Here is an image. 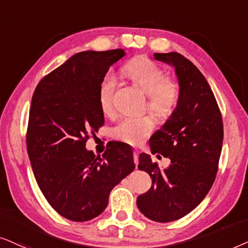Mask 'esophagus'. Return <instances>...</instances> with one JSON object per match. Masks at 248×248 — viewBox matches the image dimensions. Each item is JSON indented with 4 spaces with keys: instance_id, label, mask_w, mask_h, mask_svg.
Masks as SVG:
<instances>
[{
    "instance_id": "34e87169",
    "label": "esophagus",
    "mask_w": 248,
    "mask_h": 248,
    "mask_svg": "<svg viewBox=\"0 0 248 248\" xmlns=\"http://www.w3.org/2000/svg\"><path fill=\"white\" fill-rule=\"evenodd\" d=\"M138 156H140V152L137 150L134 151V161H135V164H136V167L138 166Z\"/></svg>"
}]
</instances>
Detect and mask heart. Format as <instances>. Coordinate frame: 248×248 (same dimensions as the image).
<instances>
[{
    "label": "heart",
    "mask_w": 248,
    "mask_h": 248,
    "mask_svg": "<svg viewBox=\"0 0 248 248\" xmlns=\"http://www.w3.org/2000/svg\"><path fill=\"white\" fill-rule=\"evenodd\" d=\"M122 72L138 86L148 97V111L155 117L166 118L172 112L178 101L177 86L168 80L162 69L153 61L145 58L135 59L128 62ZM117 80L114 76L108 74L102 79L98 87V102L105 115L113 113V101ZM154 128L151 118H124L118 121L111 129L114 140L129 145L143 143Z\"/></svg>",
    "instance_id": "obj_1"
}]
</instances>
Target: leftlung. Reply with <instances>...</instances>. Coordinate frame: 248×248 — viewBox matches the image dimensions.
I'll return each mask as SVG.
<instances>
[{"mask_svg": "<svg viewBox=\"0 0 248 248\" xmlns=\"http://www.w3.org/2000/svg\"><path fill=\"white\" fill-rule=\"evenodd\" d=\"M154 59L173 68L179 94L172 113L150 138L152 153L171 163L160 169L150 155H140L138 169L150 174L152 186L137 197V206L150 220L170 222L191 212L212 187L223 126L209 82L195 65L177 52L154 53Z\"/></svg>", "mask_w": 248, "mask_h": 248, "instance_id": "left-lung-1", "label": "left lung"}]
</instances>
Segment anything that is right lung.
I'll use <instances>...</instances> for the list:
<instances>
[{
    "instance_id": "obj_1",
    "label": "right lung",
    "mask_w": 248,
    "mask_h": 248,
    "mask_svg": "<svg viewBox=\"0 0 248 248\" xmlns=\"http://www.w3.org/2000/svg\"><path fill=\"white\" fill-rule=\"evenodd\" d=\"M122 48L85 51L39 81L32 95L27 151L38 187L53 209L71 221L103 212L111 190L135 169L133 150L115 141L102 155L86 148L104 124L98 87Z\"/></svg>"
}]
</instances>
